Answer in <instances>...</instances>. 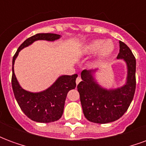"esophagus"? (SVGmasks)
Segmentation results:
<instances>
[{
	"label": "esophagus",
	"mask_w": 146,
	"mask_h": 146,
	"mask_svg": "<svg viewBox=\"0 0 146 146\" xmlns=\"http://www.w3.org/2000/svg\"><path fill=\"white\" fill-rule=\"evenodd\" d=\"M80 81H81V78H80V76H78V77H77V78H76V84H79Z\"/></svg>",
	"instance_id": "1"
}]
</instances>
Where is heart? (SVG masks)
<instances>
[{
  "label": "heart",
  "instance_id": "obj_1",
  "mask_svg": "<svg viewBox=\"0 0 146 146\" xmlns=\"http://www.w3.org/2000/svg\"><path fill=\"white\" fill-rule=\"evenodd\" d=\"M115 49V45L113 42L110 40L104 41L103 40L97 39L88 42L81 49V53L84 55L97 53V56L99 60L109 57L113 54Z\"/></svg>",
  "mask_w": 146,
  "mask_h": 146
}]
</instances>
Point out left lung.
<instances>
[{
    "label": "left lung",
    "instance_id": "obj_1",
    "mask_svg": "<svg viewBox=\"0 0 146 146\" xmlns=\"http://www.w3.org/2000/svg\"><path fill=\"white\" fill-rule=\"evenodd\" d=\"M117 59H123L127 65L125 84L117 88L107 89L100 85L95 74L98 69L84 70L82 81L77 85L84 115L89 121L107 123L119 119L131 103L136 88V60L131 49L119 41Z\"/></svg>",
    "mask_w": 146,
    "mask_h": 146
}]
</instances>
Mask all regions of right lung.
<instances>
[{
    "label": "right lung",
    "instance_id": "right-lung-1",
    "mask_svg": "<svg viewBox=\"0 0 146 146\" xmlns=\"http://www.w3.org/2000/svg\"><path fill=\"white\" fill-rule=\"evenodd\" d=\"M61 37L54 33H37L27 39L18 48L12 59L11 85L15 98L22 111L30 119L38 123L56 121L62 116L64 105L69 91L76 88L77 74L62 75L48 88L40 92H30L23 89L17 80L14 72L15 61L19 51L36 40L54 41Z\"/></svg>",
    "mask_w": 146,
    "mask_h": 146
}]
</instances>
